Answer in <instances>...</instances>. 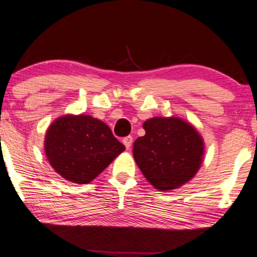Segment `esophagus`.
<instances>
[{
	"label": "esophagus",
	"instance_id": "esophagus-1",
	"mask_svg": "<svg viewBox=\"0 0 257 257\" xmlns=\"http://www.w3.org/2000/svg\"><path fill=\"white\" fill-rule=\"evenodd\" d=\"M122 142H123V144L125 146V148H127V149H130V147H132V143H133V136L129 135L127 137H124Z\"/></svg>",
	"mask_w": 257,
	"mask_h": 257
}]
</instances>
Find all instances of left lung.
<instances>
[{"label":"left lung","mask_w":257,"mask_h":257,"mask_svg":"<svg viewBox=\"0 0 257 257\" xmlns=\"http://www.w3.org/2000/svg\"><path fill=\"white\" fill-rule=\"evenodd\" d=\"M146 135L134 143L136 164L160 191L182 186L200 168L204 142L192 125L178 117H154L144 122Z\"/></svg>","instance_id":"obj_1"}]
</instances>
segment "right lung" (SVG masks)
<instances>
[{
  "label": "right lung",
  "instance_id": "obj_1",
  "mask_svg": "<svg viewBox=\"0 0 257 257\" xmlns=\"http://www.w3.org/2000/svg\"><path fill=\"white\" fill-rule=\"evenodd\" d=\"M124 150L110 128L89 115H66L50 125L45 154L63 178L87 184Z\"/></svg>",
  "mask_w": 257,
  "mask_h": 257
}]
</instances>
